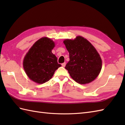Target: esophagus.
<instances>
[{"instance_id":"obj_1","label":"esophagus","mask_w":125,"mask_h":125,"mask_svg":"<svg viewBox=\"0 0 125 125\" xmlns=\"http://www.w3.org/2000/svg\"><path fill=\"white\" fill-rule=\"evenodd\" d=\"M65 65H66V63L65 62H64L63 63H62V66L63 67H64L65 66Z\"/></svg>"}]
</instances>
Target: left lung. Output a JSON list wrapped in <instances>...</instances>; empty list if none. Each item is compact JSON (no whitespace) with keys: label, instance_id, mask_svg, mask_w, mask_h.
Wrapping results in <instances>:
<instances>
[{"label":"left lung","instance_id":"left-lung-1","mask_svg":"<svg viewBox=\"0 0 125 125\" xmlns=\"http://www.w3.org/2000/svg\"><path fill=\"white\" fill-rule=\"evenodd\" d=\"M63 43L69 53L70 60L65 68L71 77L81 84L94 81L102 68V61L96 49L81 36L65 39Z\"/></svg>","mask_w":125,"mask_h":125}]
</instances>
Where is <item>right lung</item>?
<instances>
[{
  "label": "right lung",
  "mask_w": 125,
  "mask_h": 125,
  "mask_svg": "<svg viewBox=\"0 0 125 125\" xmlns=\"http://www.w3.org/2000/svg\"><path fill=\"white\" fill-rule=\"evenodd\" d=\"M55 46L50 38L43 37L34 43L23 61V67L28 78L38 84L49 81L56 70L61 67L52 51Z\"/></svg>",
  "instance_id": "obj_1"
}]
</instances>
